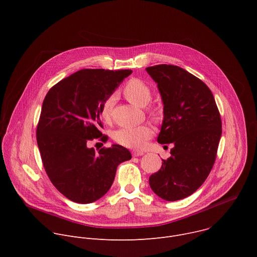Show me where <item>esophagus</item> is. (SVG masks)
Here are the masks:
<instances>
[{
    "label": "esophagus",
    "mask_w": 257,
    "mask_h": 257,
    "mask_svg": "<svg viewBox=\"0 0 257 257\" xmlns=\"http://www.w3.org/2000/svg\"><path fill=\"white\" fill-rule=\"evenodd\" d=\"M143 155H144V153H143V152H132V156H133L134 158L141 157V156H143Z\"/></svg>",
    "instance_id": "esophagus-1"
}]
</instances>
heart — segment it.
Wrapping results in <instances>:
<instances>
[{
    "label": "heart",
    "mask_w": 257,
    "mask_h": 257,
    "mask_svg": "<svg viewBox=\"0 0 257 257\" xmlns=\"http://www.w3.org/2000/svg\"><path fill=\"white\" fill-rule=\"evenodd\" d=\"M125 97L137 106H145L152 99V90L143 81L132 79L123 89ZM115 100V95L108 96L100 108L101 118L107 122L111 119V111ZM154 130L150 125H140L135 127H125L118 129L114 133V140L122 146L131 150H140L152 136Z\"/></svg>",
    "instance_id": "obj_1"
}]
</instances>
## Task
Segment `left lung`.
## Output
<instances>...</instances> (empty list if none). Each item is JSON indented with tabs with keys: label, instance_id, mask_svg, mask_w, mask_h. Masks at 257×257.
Here are the masks:
<instances>
[{
	"label": "left lung",
	"instance_id": "1",
	"mask_svg": "<svg viewBox=\"0 0 257 257\" xmlns=\"http://www.w3.org/2000/svg\"><path fill=\"white\" fill-rule=\"evenodd\" d=\"M145 70L164 104L158 142L174 144L150 185L161 198L180 200L194 193L211 171L222 136L221 116L210 89L188 71L166 64Z\"/></svg>",
	"mask_w": 257,
	"mask_h": 257
}]
</instances>
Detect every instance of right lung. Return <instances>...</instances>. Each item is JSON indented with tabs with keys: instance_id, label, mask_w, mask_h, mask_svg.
<instances>
[{
	"instance_id": "obj_1",
	"label": "right lung",
	"mask_w": 257,
	"mask_h": 257,
	"mask_svg": "<svg viewBox=\"0 0 257 257\" xmlns=\"http://www.w3.org/2000/svg\"><path fill=\"white\" fill-rule=\"evenodd\" d=\"M131 70L83 69L47 93L36 140L46 172L54 186L68 199L91 203L111 188L118 166L131 159L122 145L95 153L88 141L107 137L99 131L100 108Z\"/></svg>"
}]
</instances>
